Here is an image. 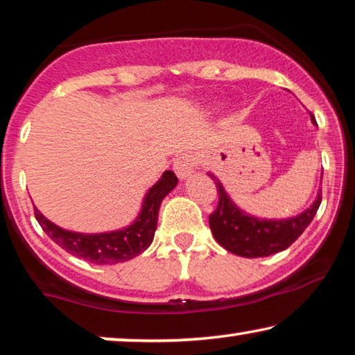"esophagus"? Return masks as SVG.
I'll list each match as a JSON object with an SVG mask.
<instances>
[{
  "label": "esophagus",
  "mask_w": 355,
  "mask_h": 355,
  "mask_svg": "<svg viewBox=\"0 0 355 355\" xmlns=\"http://www.w3.org/2000/svg\"><path fill=\"white\" fill-rule=\"evenodd\" d=\"M197 163V157L192 155V153H182L174 160V173L178 174L179 179H186L193 173Z\"/></svg>",
  "instance_id": "esophagus-1"
}]
</instances>
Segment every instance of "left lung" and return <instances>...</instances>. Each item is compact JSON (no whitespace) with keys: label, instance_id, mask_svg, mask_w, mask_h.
Here are the masks:
<instances>
[{"label":"left lung","instance_id":"obj_1","mask_svg":"<svg viewBox=\"0 0 355 355\" xmlns=\"http://www.w3.org/2000/svg\"><path fill=\"white\" fill-rule=\"evenodd\" d=\"M312 121L315 123L314 116ZM209 176L213 178L219 195L218 207L209 214V227L220 246L243 258H263L288 248L312 223L322 202L320 189L312 207L295 218L280 220L258 219L235 207L218 179L213 174Z\"/></svg>","mask_w":355,"mask_h":355}]
</instances>
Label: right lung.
Returning <instances> with one entry per match:
<instances>
[{"label": "right lung", "mask_w": 355, "mask_h": 355, "mask_svg": "<svg viewBox=\"0 0 355 355\" xmlns=\"http://www.w3.org/2000/svg\"><path fill=\"white\" fill-rule=\"evenodd\" d=\"M178 178L173 171H165L160 181L148 190L142 203V211L130 227L105 234H80L65 230L35 209L41 229L67 253L92 264H116L132 259L150 246L155 235L158 209L163 198L176 187Z\"/></svg>", "instance_id": "add662e5"}]
</instances>
